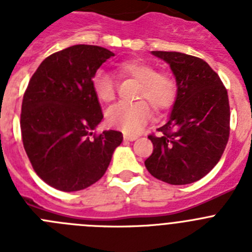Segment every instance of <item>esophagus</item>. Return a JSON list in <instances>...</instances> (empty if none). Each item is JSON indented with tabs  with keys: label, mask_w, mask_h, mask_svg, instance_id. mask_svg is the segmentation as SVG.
I'll return each mask as SVG.
<instances>
[{
	"label": "esophagus",
	"mask_w": 252,
	"mask_h": 252,
	"mask_svg": "<svg viewBox=\"0 0 252 252\" xmlns=\"http://www.w3.org/2000/svg\"><path fill=\"white\" fill-rule=\"evenodd\" d=\"M124 139L126 140V141H133V140L137 139V136L136 135H128V133H125Z\"/></svg>",
	"instance_id": "34e87169"
}]
</instances>
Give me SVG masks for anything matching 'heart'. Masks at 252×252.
I'll return each mask as SVG.
<instances>
[{
	"instance_id": "heart-1",
	"label": "heart",
	"mask_w": 252,
	"mask_h": 252,
	"mask_svg": "<svg viewBox=\"0 0 252 252\" xmlns=\"http://www.w3.org/2000/svg\"><path fill=\"white\" fill-rule=\"evenodd\" d=\"M120 74L131 77L139 82L137 98H144L133 103H117L107 111V122L112 127L124 132L136 133L150 119L151 106L157 112H162L174 104L178 94L177 82L170 74L157 72V68L144 60L131 59L121 62L117 65ZM92 88L95 97L108 103L115 99L116 90L112 77L99 69L92 78ZM148 101L146 102L145 99ZM149 103L151 104H148Z\"/></svg>"
}]
</instances>
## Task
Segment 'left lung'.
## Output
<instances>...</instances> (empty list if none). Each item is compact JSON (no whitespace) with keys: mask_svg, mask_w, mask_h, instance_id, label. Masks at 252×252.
I'll list each match as a JSON object with an SVG mask.
<instances>
[{"mask_svg":"<svg viewBox=\"0 0 252 252\" xmlns=\"http://www.w3.org/2000/svg\"><path fill=\"white\" fill-rule=\"evenodd\" d=\"M170 65L178 87L168 122L150 135L145 166L173 186L194 183L216 166L230 136L227 90L203 59L178 51H151Z\"/></svg>","mask_w":252,"mask_h":252,"instance_id":"8db88e82","label":"left lung"}]
</instances>
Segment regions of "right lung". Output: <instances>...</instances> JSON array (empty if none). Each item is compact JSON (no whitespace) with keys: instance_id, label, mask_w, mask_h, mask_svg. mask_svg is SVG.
I'll use <instances>...</instances> for the list:
<instances>
[{"instance_id":"add662e5","label":"right lung","mask_w":252,"mask_h":252,"mask_svg":"<svg viewBox=\"0 0 252 252\" xmlns=\"http://www.w3.org/2000/svg\"><path fill=\"white\" fill-rule=\"evenodd\" d=\"M111 57L101 46H69L44 59L29 82L22 142L35 173L53 188L75 192L94 184L124 140L115 130L90 137L103 119L92 78Z\"/></svg>"}]
</instances>
